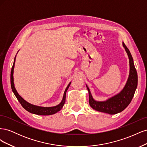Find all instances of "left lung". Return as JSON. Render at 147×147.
<instances>
[{"instance_id":"left-lung-1","label":"left lung","mask_w":147,"mask_h":147,"mask_svg":"<svg viewBox=\"0 0 147 147\" xmlns=\"http://www.w3.org/2000/svg\"><path fill=\"white\" fill-rule=\"evenodd\" d=\"M123 46L125 49L129 60V74L123 90L116 95L110 97L106 100L97 101L93 98L90 88L86 84L89 92V103L93 109L98 112L110 115H114L121 112L130 104L134 97L137 87V74L129 50L124 42H123Z\"/></svg>"}]
</instances>
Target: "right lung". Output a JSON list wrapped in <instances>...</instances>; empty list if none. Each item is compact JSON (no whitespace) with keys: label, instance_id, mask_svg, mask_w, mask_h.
I'll return each instance as SVG.
<instances>
[{"label":"right lung","instance_id":"1","mask_svg":"<svg viewBox=\"0 0 147 147\" xmlns=\"http://www.w3.org/2000/svg\"><path fill=\"white\" fill-rule=\"evenodd\" d=\"M16 56L14 59V63H13V65L11 68V75H10V82H11V90L14 93L15 96L20 102V103L23 106V107L28 111V112L35 114V115H53L57 112H59L61 110V109L63 107V106L65 104V96H66V92L67 91L70 85L71 82L69 83V84L65 88V91L64 92V95L63 99H62L61 102L60 103L54 107H40V106H37L33 104H31L29 103L28 102L25 100L23 97H22L19 94L18 92H17L16 88L15 87V84H14V78H13V72H14V67H15V59H16Z\"/></svg>","mask_w":147,"mask_h":147}]
</instances>
